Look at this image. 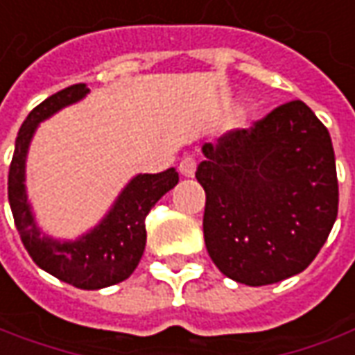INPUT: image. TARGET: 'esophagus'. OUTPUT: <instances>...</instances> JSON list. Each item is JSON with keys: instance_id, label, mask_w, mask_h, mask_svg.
Listing matches in <instances>:
<instances>
[{"instance_id": "obj_1", "label": "esophagus", "mask_w": 355, "mask_h": 355, "mask_svg": "<svg viewBox=\"0 0 355 355\" xmlns=\"http://www.w3.org/2000/svg\"><path fill=\"white\" fill-rule=\"evenodd\" d=\"M178 171L184 177H194V173H196V159L192 157V155H184L182 161H180V165H178Z\"/></svg>"}]
</instances>
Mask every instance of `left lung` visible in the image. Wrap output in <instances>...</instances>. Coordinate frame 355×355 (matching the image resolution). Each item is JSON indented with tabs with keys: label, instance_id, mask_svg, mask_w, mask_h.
<instances>
[{
	"label": "left lung",
	"instance_id": "left-lung-1",
	"mask_svg": "<svg viewBox=\"0 0 355 355\" xmlns=\"http://www.w3.org/2000/svg\"><path fill=\"white\" fill-rule=\"evenodd\" d=\"M202 151L204 241L219 272L268 286L307 268L338 216L334 149L315 112L291 101Z\"/></svg>",
	"mask_w": 355,
	"mask_h": 355
}]
</instances>
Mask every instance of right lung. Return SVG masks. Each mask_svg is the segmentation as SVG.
<instances>
[{
  "label": "right lung",
  "mask_w": 355,
  "mask_h": 355,
  "mask_svg": "<svg viewBox=\"0 0 355 355\" xmlns=\"http://www.w3.org/2000/svg\"><path fill=\"white\" fill-rule=\"evenodd\" d=\"M89 93L85 83L69 85L31 110L19 130L9 165L7 194L17 231L31 259L48 274L79 289L114 286L132 276L146 248V218L163 194L178 182V173L167 168L157 175H137L118 196L114 208L91 233L73 243H58L40 235L25 194V159L38 122Z\"/></svg>",
  "instance_id": "right-lung-1"
}]
</instances>
